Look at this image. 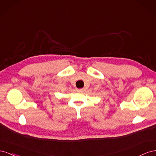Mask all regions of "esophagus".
<instances>
[{
	"mask_svg": "<svg viewBox=\"0 0 156 156\" xmlns=\"http://www.w3.org/2000/svg\"><path fill=\"white\" fill-rule=\"evenodd\" d=\"M77 92H82L84 91V88H80V89H77Z\"/></svg>",
	"mask_w": 156,
	"mask_h": 156,
	"instance_id": "1",
	"label": "esophagus"
}]
</instances>
